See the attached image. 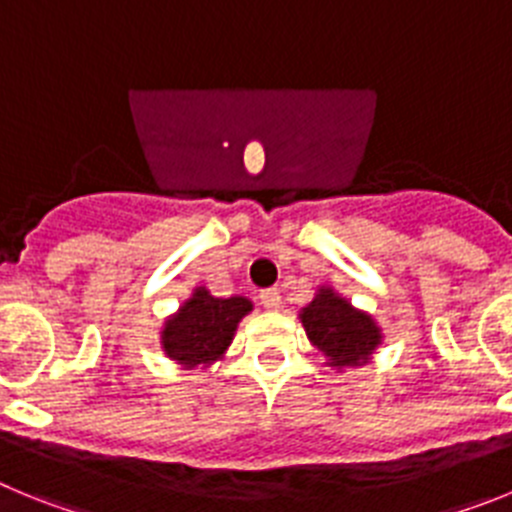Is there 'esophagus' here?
Masks as SVG:
<instances>
[{
  "label": "esophagus",
  "mask_w": 512,
  "mask_h": 512,
  "mask_svg": "<svg viewBox=\"0 0 512 512\" xmlns=\"http://www.w3.org/2000/svg\"><path fill=\"white\" fill-rule=\"evenodd\" d=\"M261 305H264V310H279L282 307V295H279V289H264L259 295Z\"/></svg>",
  "instance_id": "1"
}]
</instances>
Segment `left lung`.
<instances>
[{"mask_svg":"<svg viewBox=\"0 0 512 512\" xmlns=\"http://www.w3.org/2000/svg\"><path fill=\"white\" fill-rule=\"evenodd\" d=\"M300 320L310 343L328 359V366H364L372 359L374 348L382 343V328L372 315L356 310L346 297L336 295L330 287H320Z\"/></svg>","mask_w":512,"mask_h":512,"instance_id":"obj_1","label":"left lung"}]
</instances>
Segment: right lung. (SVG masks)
Wrapping results in <instances>:
<instances>
[{"instance_id": "add662e5", "label": "right lung", "mask_w": 512, "mask_h": 512, "mask_svg": "<svg viewBox=\"0 0 512 512\" xmlns=\"http://www.w3.org/2000/svg\"><path fill=\"white\" fill-rule=\"evenodd\" d=\"M253 310L246 297H212L197 287L187 302L174 312L161 330V348L166 356L187 369L210 366L223 359L235 328Z\"/></svg>"}]
</instances>
